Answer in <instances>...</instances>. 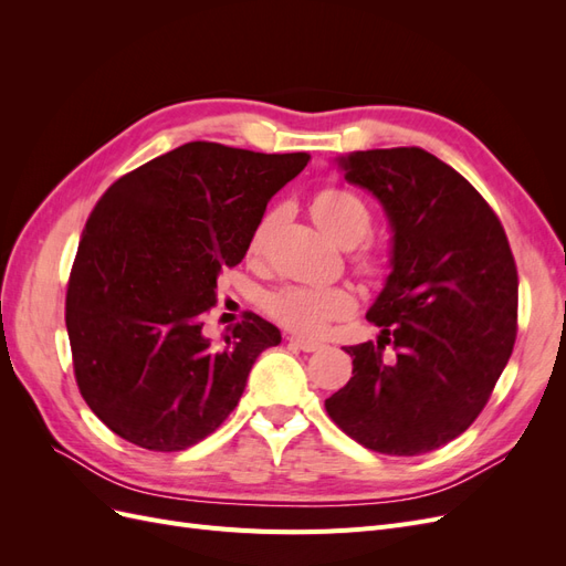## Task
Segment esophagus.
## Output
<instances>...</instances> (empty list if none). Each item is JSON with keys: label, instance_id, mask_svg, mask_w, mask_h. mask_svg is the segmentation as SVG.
I'll list each match as a JSON object with an SVG mask.
<instances>
[{"label": "esophagus", "instance_id": "obj_1", "mask_svg": "<svg viewBox=\"0 0 566 566\" xmlns=\"http://www.w3.org/2000/svg\"><path fill=\"white\" fill-rule=\"evenodd\" d=\"M287 342L293 347H297V349H302V352H316V349H321V342H316V339H304V337H287Z\"/></svg>", "mask_w": 566, "mask_h": 566}]
</instances>
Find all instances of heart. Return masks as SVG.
<instances>
[{"instance_id":"1","label":"heart","mask_w":566,"mask_h":566,"mask_svg":"<svg viewBox=\"0 0 566 566\" xmlns=\"http://www.w3.org/2000/svg\"><path fill=\"white\" fill-rule=\"evenodd\" d=\"M314 217L321 229L328 233L335 243L352 248L370 229V208L368 202L352 188L328 186L314 196L312 202ZM276 210L266 212L250 235V254H256L264 248L266 235L276 221ZM269 314L287 325L290 331L300 335H318L325 325L335 318L347 316L354 310V295L347 287H314V285H287L279 293L266 297Z\"/></svg>"}]
</instances>
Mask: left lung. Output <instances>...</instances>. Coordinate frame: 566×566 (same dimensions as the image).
<instances>
[{
  "label": "left lung",
  "mask_w": 566,
  "mask_h": 566,
  "mask_svg": "<svg viewBox=\"0 0 566 566\" xmlns=\"http://www.w3.org/2000/svg\"><path fill=\"white\" fill-rule=\"evenodd\" d=\"M335 163L380 200L391 271L368 310L378 342L345 349L354 375L325 410L370 451L430 453L476 420L507 366L515 260L489 202L432 153L375 148Z\"/></svg>",
  "instance_id": "left-lung-1"
}]
</instances>
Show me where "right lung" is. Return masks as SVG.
I'll return each instance as SVG.
<instances>
[{
    "instance_id": "right-lung-1",
    "label": "right lung",
    "mask_w": 566,
    "mask_h": 566,
    "mask_svg": "<svg viewBox=\"0 0 566 566\" xmlns=\"http://www.w3.org/2000/svg\"><path fill=\"white\" fill-rule=\"evenodd\" d=\"M310 158L191 142L101 196L67 283L65 328L82 397L117 437L184 451L241 401L281 331L248 314L212 345L202 314L221 269L243 262L266 202Z\"/></svg>"
}]
</instances>
